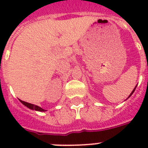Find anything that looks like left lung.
I'll use <instances>...</instances> for the list:
<instances>
[{"label":"left lung","instance_id":"8db88e82","mask_svg":"<svg viewBox=\"0 0 148 148\" xmlns=\"http://www.w3.org/2000/svg\"><path fill=\"white\" fill-rule=\"evenodd\" d=\"M136 88H137V85H136V86H135V88H134V90H132V92H131V95H129V97H127V98H129V97H131V95H132V94H133V93H134V90H135V89H136Z\"/></svg>","mask_w":148,"mask_h":148}]
</instances>
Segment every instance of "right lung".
<instances>
[{
    "mask_svg": "<svg viewBox=\"0 0 148 148\" xmlns=\"http://www.w3.org/2000/svg\"><path fill=\"white\" fill-rule=\"evenodd\" d=\"M21 102L24 106H26L27 108H28L29 109H31V110H37V111H40V112H45L46 111V110L45 109H43L41 108L39 106H37V105H34L33 103H27V102H25V101H23L21 100H19Z\"/></svg>",
    "mask_w": 148,
    "mask_h": 148,
    "instance_id": "right-lung-1",
    "label": "right lung"
}]
</instances>
